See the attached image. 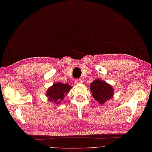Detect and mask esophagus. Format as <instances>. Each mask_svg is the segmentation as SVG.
<instances>
[{
  "label": "esophagus",
  "instance_id": "obj_1",
  "mask_svg": "<svg viewBox=\"0 0 152 152\" xmlns=\"http://www.w3.org/2000/svg\"><path fill=\"white\" fill-rule=\"evenodd\" d=\"M82 80L81 78H78V79H76L75 80H74V82H75L76 83H82Z\"/></svg>",
  "mask_w": 152,
  "mask_h": 152
}]
</instances>
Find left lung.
Here are the masks:
<instances>
[{
	"instance_id": "1",
	"label": "left lung",
	"mask_w": 152,
	"mask_h": 152,
	"mask_svg": "<svg viewBox=\"0 0 152 152\" xmlns=\"http://www.w3.org/2000/svg\"><path fill=\"white\" fill-rule=\"evenodd\" d=\"M90 89L94 99L102 104L112 98L114 95L112 87L108 83L98 79L91 83Z\"/></svg>"
}]
</instances>
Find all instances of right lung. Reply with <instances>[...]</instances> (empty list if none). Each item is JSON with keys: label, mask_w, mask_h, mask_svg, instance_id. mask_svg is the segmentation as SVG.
<instances>
[{"label": "right lung", "mask_w": 152, "mask_h": 152, "mask_svg": "<svg viewBox=\"0 0 152 152\" xmlns=\"http://www.w3.org/2000/svg\"><path fill=\"white\" fill-rule=\"evenodd\" d=\"M72 87L67 83L61 82L56 83L48 89L47 96L50 101L54 102L56 104H59L60 101H62L64 95L67 94Z\"/></svg>", "instance_id": "1"}]
</instances>
